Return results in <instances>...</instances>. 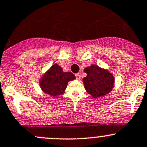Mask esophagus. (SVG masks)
<instances>
[{"instance_id": "1", "label": "esophagus", "mask_w": 147, "mask_h": 147, "mask_svg": "<svg viewBox=\"0 0 147 147\" xmlns=\"http://www.w3.org/2000/svg\"><path fill=\"white\" fill-rule=\"evenodd\" d=\"M75 77H76V79L77 80H80V79H81V76H80V73H77L75 75Z\"/></svg>"}]
</instances>
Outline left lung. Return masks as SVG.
I'll return each instance as SVG.
<instances>
[{
  "label": "left lung",
  "mask_w": 147,
  "mask_h": 147,
  "mask_svg": "<svg viewBox=\"0 0 147 147\" xmlns=\"http://www.w3.org/2000/svg\"><path fill=\"white\" fill-rule=\"evenodd\" d=\"M84 72L86 77L82 81L88 94L93 98H100L112 91L114 86V77L107 69L93 64L85 67Z\"/></svg>",
  "instance_id": "obj_1"
}]
</instances>
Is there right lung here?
Masks as SVG:
<instances>
[{
	"label": "right lung",
	"mask_w": 147,
	"mask_h": 147,
	"mask_svg": "<svg viewBox=\"0 0 147 147\" xmlns=\"http://www.w3.org/2000/svg\"><path fill=\"white\" fill-rule=\"evenodd\" d=\"M76 79L70 72H63L58 64L51 65L40 78L39 84L41 90L49 96L56 97L63 94L67 83Z\"/></svg>",
	"instance_id": "right-lung-1"
}]
</instances>
